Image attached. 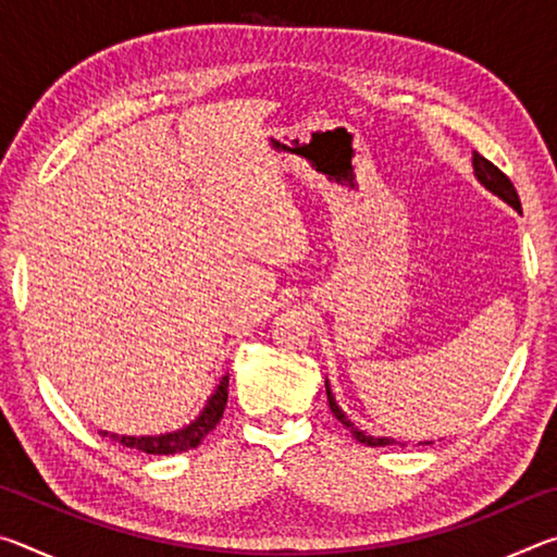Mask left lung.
<instances>
[{
    "label": "left lung",
    "instance_id": "obj_1",
    "mask_svg": "<svg viewBox=\"0 0 557 557\" xmlns=\"http://www.w3.org/2000/svg\"><path fill=\"white\" fill-rule=\"evenodd\" d=\"M471 164H474L476 178L488 188V191L496 194L498 199L506 201L508 206H511V209L521 211V199H518V194H516V188H513V184H511V178H508V176L502 172V169L494 166L492 162H488L486 157H482L479 152L471 154ZM326 398H329V408H332L334 418H336L338 422H342V425H344L348 432H351V435H354L358 442H363V445H369V447H388V445H395L393 437H373V435H366L363 430L354 428V422L348 420L346 412L336 405L334 393H332V388H329V381H326ZM422 445H430V442H422Z\"/></svg>",
    "mask_w": 557,
    "mask_h": 557
}]
</instances>
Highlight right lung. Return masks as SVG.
Masks as SVG:
<instances>
[{"label": "right lung", "mask_w": 557, "mask_h": 557, "mask_svg": "<svg viewBox=\"0 0 557 557\" xmlns=\"http://www.w3.org/2000/svg\"><path fill=\"white\" fill-rule=\"evenodd\" d=\"M225 403H228V375H223L221 383L215 385V391L211 398L206 400V408L201 410L199 418L188 422V425L182 430L166 432V435H147V437L115 435V432L100 430V435L115 440L125 447L147 451V455H176V451H186L201 445V440L209 435V432L219 425V420L223 418Z\"/></svg>", "instance_id": "obj_1"}]
</instances>
